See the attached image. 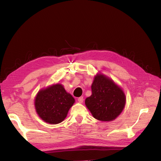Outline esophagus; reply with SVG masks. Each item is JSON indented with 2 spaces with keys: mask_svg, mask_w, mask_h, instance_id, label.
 Masks as SVG:
<instances>
[{
  "mask_svg": "<svg viewBox=\"0 0 161 161\" xmlns=\"http://www.w3.org/2000/svg\"><path fill=\"white\" fill-rule=\"evenodd\" d=\"M77 100H78V102H80V103H82L83 101H84V99H83L82 97H80L78 98Z\"/></svg>",
  "mask_w": 161,
  "mask_h": 161,
  "instance_id": "esophagus-1",
  "label": "esophagus"
}]
</instances>
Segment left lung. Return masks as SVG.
<instances>
[{
	"mask_svg": "<svg viewBox=\"0 0 161 161\" xmlns=\"http://www.w3.org/2000/svg\"><path fill=\"white\" fill-rule=\"evenodd\" d=\"M126 97L122 89L113 80L97 75L92 84V95L85 104L95 119L102 121H113L123 111Z\"/></svg>",
	"mask_w": 161,
	"mask_h": 161,
	"instance_id": "obj_1",
	"label": "left lung"
}]
</instances>
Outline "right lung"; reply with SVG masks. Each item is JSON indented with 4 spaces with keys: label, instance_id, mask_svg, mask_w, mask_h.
Returning a JSON list of instances; mask_svg holds the SVG:
<instances>
[{
    "label": "right lung",
    "instance_id": "add662e5",
    "mask_svg": "<svg viewBox=\"0 0 161 161\" xmlns=\"http://www.w3.org/2000/svg\"><path fill=\"white\" fill-rule=\"evenodd\" d=\"M75 103L72 95L63 86L54 84L38 92L35 100V109L43 121L57 124L66 118L69 108Z\"/></svg>",
    "mask_w": 161,
    "mask_h": 161
}]
</instances>
